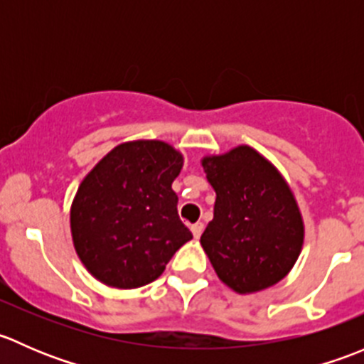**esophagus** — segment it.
Instances as JSON below:
<instances>
[{"label":"esophagus","instance_id":"34e87169","mask_svg":"<svg viewBox=\"0 0 364 364\" xmlns=\"http://www.w3.org/2000/svg\"><path fill=\"white\" fill-rule=\"evenodd\" d=\"M190 229H192V234H193V237H200V234H203V230H204V223H200V222H197V223H193L192 227H190Z\"/></svg>","mask_w":364,"mask_h":364}]
</instances>
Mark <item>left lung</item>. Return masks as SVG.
<instances>
[{"label": "left lung", "mask_w": 364, "mask_h": 364, "mask_svg": "<svg viewBox=\"0 0 364 364\" xmlns=\"http://www.w3.org/2000/svg\"><path fill=\"white\" fill-rule=\"evenodd\" d=\"M203 167L216 200L200 245L218 278L240 294L278 284L296 264L304 237L287 181L250 146L204 156Z\"/></svg>", "instance_id": "8db88e82"}]
</instances>
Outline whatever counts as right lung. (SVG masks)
<instances>
[{
	"label": "right lung",
	"mask_w": 364,
	"mask_h": 364,
	"mask_svg": "<svg viewBox=\"0 0 364 364\" xmlns=\"http://www.w3.org/2000/svg\"><path fill=\"white\" fill-rule=\"evenodd\" d=\"M183 155L161 141L116 146L82 179L70 209L80 262L109 287L137 289L164 273L192 240L172 181Z\"/></svg>",
	"instance_id": "right-lung-1"
}]
</instances>
